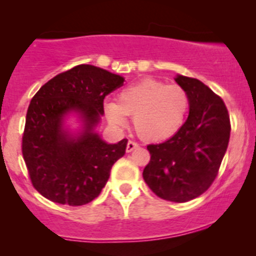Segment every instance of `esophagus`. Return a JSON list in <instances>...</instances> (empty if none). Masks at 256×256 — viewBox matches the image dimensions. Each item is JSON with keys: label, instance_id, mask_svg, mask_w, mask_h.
<instances>
[{"label": "esophagus", "instance_id": "obj_1", "mask_svg": "<svg viewBox=\"0 0 256 256\" xmlns=\"http://www.w3.org/2000/svg\"><path fill=\"white\" fill-rule=\"evenodd\" d=\"M138 142H135V141H128V146H126V151L131 152V151H134L135 148H138Z\"/></svg>", "mask_w": 256, "mask_h": 256}]
</instances>
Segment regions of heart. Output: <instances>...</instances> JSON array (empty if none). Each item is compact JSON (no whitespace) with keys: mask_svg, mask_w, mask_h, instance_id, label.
Returning a JSON list of instances; mask_svg holds the SVG:
<instances>
[{"mask_svg":"<svg viewBox=\"0 0 256 256\" xmlns=\"http://www.w3.org/2000/svg\"><path fill=\"white\" fill-rule=\"evenodd\" d=\"M190 110V96L180 85L146 78L126 85L118 102L108 100L105 114L112 125L121 126L134 116L136 134L144 141L168 140L180 130Z\"/></svg>","mask_w":256,"mask_h":256,"instance_id":"1","label":"heart"}]
</instances>
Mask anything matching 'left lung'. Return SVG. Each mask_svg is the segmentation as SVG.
Wrapping results in <instances>:
<instances>
[{
	"instance_id": "8db88e82",
	"label": "left lung",
	"mask_w": 256,
	"mask_h": 256,
	"mask_svg": "<svg viewBox=\"0 0 256 256\" xmlns=\"http://www.w3.org/2000/svg\"><path fill=\"white\" fill-rule=\"evenodd\" d=\"M190 96V115L174 138L147 146L144 170L150 190L164 200L183 203L200 197L218 176L230 138V118L223 99L198 79L178 76Z\"/></svg>"
}]
</instances>
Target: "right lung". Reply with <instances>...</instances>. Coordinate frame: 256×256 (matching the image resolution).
Here are the masks:
<instances>
[{
  "mask_svg": "<svg viewBox=\"0 0 256 256\" xmlns=\"http://www.w3.org/2000/svg\"><path fill=\"white\" fill-rule=\"evenodd\" d=\"M122 85V76L80 64L36 92L26 116L22 154L32 186L43 197L76 207L100 194L112 164L125 154L128 140L109 144L92 130L104 114L105 96ZM69 111L84 118L86 130L76 139L61 128Z\"/></svg>",
  "mask_w": 256,
  "mask_h": 256,
  "instance_id": "right-lung-1",
  "label": "right lung"
}]
</instances>
